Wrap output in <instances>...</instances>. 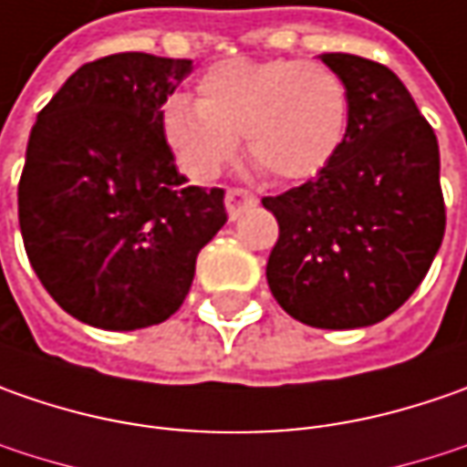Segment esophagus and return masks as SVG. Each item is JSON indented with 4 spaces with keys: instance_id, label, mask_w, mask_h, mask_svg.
<instances>
[{
    "instance_id": "obj_1",
    "label": "esophagus",
    "mask_w": 467,
    "mask_h": 467,
    "mask_svg": "<svg viewBox=\"0 0 467 467\" xmlns=\"http://www.w3.org/2000/svg\"><path fill=\"white\" fill-rule=\"evenodd\" d=\"M254 205H257V194L249 192V189L234 187L225 192V210H228V218H231V221H236L239 215H244L249 207Z\"/></svg>"
}]
</instances>
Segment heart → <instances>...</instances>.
Listing matches in <instances>:
<instances>
[{"label": "heart", "instance_id": "1", "mask_svg": "<svg viewBox=\"0 0 467 467\" xmlns=\"http://www.w3.org/2000/svg\"><path fill=\"white\" fill-rule=\"evenodd\" d=\"M348 127V85L330 67L298 59L213 64L197 80V100L171 96L161 111L171 153L194 182L236 161L239 135L270 176L306 182L337 158Z\"/></svg>", "mask_w": 467, "mask_h": 467}]
</instances>
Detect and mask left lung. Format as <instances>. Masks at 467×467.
<instances>
[{
  "label": "left lung",
  "instance_id": "left-lung-1",
  "mask_svg": "<svg viewBox=\"0 0 467 467\" xmlns=\"http://www.w3.org/2000/svg\"><path fill=\"white\" fill-rule=\"evenodd\" d=\"M322 62L348 85V137L319 176L262 200L280 225L267 285L298 322L350 330L400 309L440 252V145L385 64L353 54Z\"/></svg>",
  "mask_w": 467,
  "mask_h": 467
}]
</instances>
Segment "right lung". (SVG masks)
Here are the masks:
<instances>
[{
    "label": "right lung",
    "mask_w": 467,
    "mask_h": 467,
    "mask_svg": "<svg viewBox=\"0 0 467 467\" xmlns=\"http://www.w3.org/2000/svg\"><path fill=\"white\" fill-rule=\"evenodd\" d=\"M189 59L111 54L82 64L27 140L17 215L27 260L85 325L140 330L176 312L194 262L228 221L223 189L189 187L161 130Z\"/></svg>",
    "instance_id": "add662e5"
}]
</instances>
